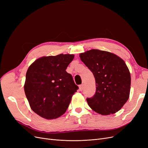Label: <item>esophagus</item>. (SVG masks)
<instances>
[{
	"label": "esophagus",
	"mask_w": 148,
	"mask_h": 148,
	"mask_svg": "<svg viewBox=\"0 0 148 148\" xmlns=\"http://www.w3.org/2000/svg\"><path fill=\"white\" fill-rule=\"evenodd\" d=\"M83 88H84V85L82 84L80 85H79V90L80 91H82L83 90Z\"/></svg>",
	"instance_id": "1"
}]
</instances>
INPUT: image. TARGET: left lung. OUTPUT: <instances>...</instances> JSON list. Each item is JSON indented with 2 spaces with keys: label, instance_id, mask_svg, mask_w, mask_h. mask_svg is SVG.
I'll use <instances>...</instances> for the list:
<instances>
[{
  "label": "left lung",
  "instance_id": "left-lung-1",
  "mask_svg": "<svg viewBox=\"0 0 148 148\" xmlns=\"http://www.w3.org/2000/svg\"><path fill=\"white\" fill-rule=\"evenodd\" d=\"M80 57L95 80V93L86 99L89 107L101 115L119 111L130 92L131 74L125 62L115 54L99 49L81 53Z\"/></svg>",
  "mask_w": 148,
  "mask_h": 148
}]
</instances>
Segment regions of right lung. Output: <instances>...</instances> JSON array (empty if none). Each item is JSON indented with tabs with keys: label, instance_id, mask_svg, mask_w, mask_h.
<instances>
[{
	"label": "right lung",
	"instance_id": "1",
	"mask_svg": "<svg viewBox=\"0 0 148 148\" xmlns=\"http://www.w3.org/2000/svg\"><path fill=\"white\" fill-rule=\"evenodd\" d=\"M73 54L42 57L30 65L24 85L31 108L46 119H57L65 113L73 95L79 89L66 71Z\"/></svg>",
	"mask_w": 148,
	"mask_h": 148
}]
</instances>
